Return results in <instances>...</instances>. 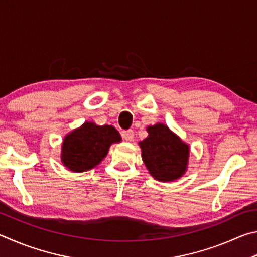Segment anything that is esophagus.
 Masks as SVG:
<instances>
[{"mask_svg": "<svg viewBox=\"0 0 257 257\" xmlns=\"http://www.w3.org/2000/svg\"><path fill=\"white\" fill-rule=\"evenodd\" d=\"M121 137H123V139L126 141H132L133 138H134V132L132 131V130L123 131V132H121Z\"/></svg>", "mask_w": 257, "mask_h": 257, "instance_id": "esophagus-1", "label": "esophagus"}]
</instances>
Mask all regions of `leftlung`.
Instances as JSON below:
<instances>
[{
	"label": "left lung",
	"mask_w": 257,
	"mask_h": 257,
	"mask_svg": "<svg viewBox=\"0 0 257 257\" xmlns=\"http://www.w3.org/2000/svg\"><path fill=\"white\" fill-rule=\"evenodd\" d=\"M147 132L148 137L139 146L149 174L163 183L183 177L190 159V146L163 123L148 126Z\"/></svg>",
	"instance_id": "1"
}]
</instances>
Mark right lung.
Segmentation results:
<instances>
[{
    "instance_id": "add662e5",
    "label": "right lung",
    "mask_w": 257,
    "mask_h": 257,
    "mask_svg": "<svg viewBox=\"0 0 257 257\" xmlns=\"http://www.w3.org/2000/svg\"><path fill=\"white\" fill-rule=\"evenodd\" d=\"M120 141V134L114 126L84 121L63 139L61 161L71 172H87L105 159L112 143Z\"/></svg>"
}]
</instances>
